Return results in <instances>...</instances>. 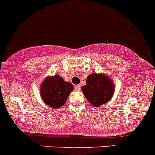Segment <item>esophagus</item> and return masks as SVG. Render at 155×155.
<instances>
[{"instance_id": "1", "label": "esophagus", "mask_w": 155, "mask_h": 155, "mask_svg": "<svg viewBox=\"0 0 155 155\" xmlns=\"http://www.w3.org/2000/svg\"><path fill=\"white\" fill-rule=\"evenodd\" d=\"M74 89H75L76 91H80V89H81V86L76 85L75 87H74Z\"/></svg>"}]
</instances>
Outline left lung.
Masks as SVG:
<instances>
[{
    "label": "left lung",
    "instance_id": "1",
    "mask_svg": "<svg viewBox=\"0 0 155 155\" xmlns=\"http://www.w3.org/2000/svg\"><path fill=\"white\" fill-rule=\"evenodd\" d=\"M84 96L93 107L107 103L114 93V84L104 74L92 73L87 78V84L81 88Z\"/></svg>",
    "mask_w": 155,
    "mask_h": 155
}]
</instances>
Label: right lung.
<instances>
[{"label":"right lung","mask_w":155,"mask_h":155,"mask_svg":"<svg viewBox=\"0 0 155 155\" xmlns=\"http://www.w3.org/2000/svg\"><path fill=\"white\" fill-rule=\"evenodd\" d=\"M73 89L71 83L66 82L59 74H56L45 78L41 84V97L46 105L57 110L66 103Z\"/></svg>","instance_id":"obj_1"}]
</instances>
